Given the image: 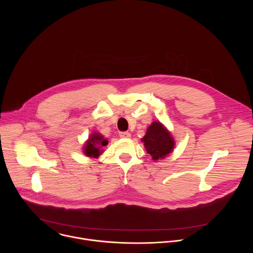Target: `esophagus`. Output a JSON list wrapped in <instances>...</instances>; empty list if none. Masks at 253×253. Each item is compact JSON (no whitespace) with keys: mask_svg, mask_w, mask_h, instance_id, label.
<instances>
[{"mask_svg":"<svg viewBox=\"0 0 253 253\" xmlns=\"http://www.w3.org/2000/svg\"><path fill=\"white\" fill-rule=\"evenodd\" d=\"M119 136H120L121 138L128 139V138H130V137H131V134H130L129 132H120V133H119Z\"/></svg>","mask_w":253,"mask_h":253,"instance_id":"1","label":"esophagus"}]
</instances>
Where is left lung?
<instances>
[{"label": "left lung", "instance_id": "left-lung-1", "mask_svg": "<svg viewBox=\"0 0 253 253\" xmlns=\"http://www.w3.org/2000/svg\"><path fill=\"white\" fill-rule=\"evenodd\" d=\"M144 146L153 160H160L168 156L175 146L171 133L159 121H154L147 129L145 136L141 139Z\"/></svg>", "mask_w": 253, "mask_h": 253}]
</instances>
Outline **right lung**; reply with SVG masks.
I'll return each instance as SVG.
<instances>
[{"mask_svg": "<svg viewBox=\"0 0 253 253\" xmlns=\"http://www.w3.org/2000/svg\"><path fill=\"white\" fill-rule=\"evenodd\" d=\"M107 144H108L107 139H105L100 133L94 132L93 134H91L89 139L86 141L84 148H83V152L88 157L97 158L103 152V150L101 148L105 147Z\"/></svg>", "mask_w": 253, "mask_h": 253, "instance_id": "obj_1", "label": "right lung"}]
</instances>
